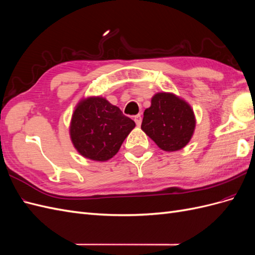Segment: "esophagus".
I'll return each mask as SVG.
<instances>
[{
  "label": "esophagus",
  "mask_w": 255,
  "mask_h": 255,
  "mask_svg": "<svg viewBox=\"0 0 255 255\" xmlns=\"http://www.w3.org/2000/svg\"><path fill=\"white\" fill-rule=\"evenodd\" d=\"M134 121H135V123L137 125V127H140V125H141V116L140 115H136L135 117H134Z\"/></svg>",
  "instance_id": "esophagus-1"
}]
</instances>
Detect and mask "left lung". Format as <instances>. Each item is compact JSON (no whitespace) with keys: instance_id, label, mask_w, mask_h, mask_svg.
Instances as JSON below:
<instances>
[{"instance_id":"obj_1","label":"left lung","mask_w":255,"mask_h":255,"mask_svg":"<svg viewBox=\"0 0 255 255\" xmlns=\"http://www.w3.org/2000/svg\"><path fill=\"white\" fill-rule=\"evenodd\" d=\"M196 128V116L190 104L173 92H157L143 113L141 129L166 152L183 149Z\"/></svg>"}]
</instances>
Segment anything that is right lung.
<instances>
[{
  "label": "right lung",
  "mask_w": 255,
  "mask_h": 255,
  "mask_svg": "<svg viewBox=\"0 0 255 255\" xmlns=\"http://www.w3.org/2000/svg\"><path fill=\"white\" fill-rule=\"evenodd\" d=\"M135 126L118 106L103 97L90 96L82 98L75 105L69 135L83 157L106 161L118 153Z\"/></svg>",
  "instance_id": "right-lung-1"
}]
</instances>
